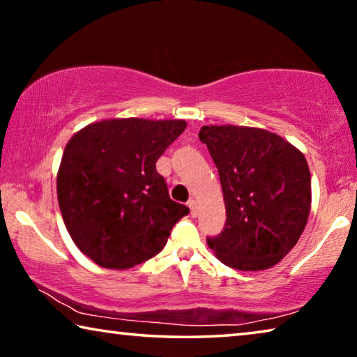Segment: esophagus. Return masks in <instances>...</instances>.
<instances>
[{
  "mask_svg": "<svg viewBox=\"0 0 357 357\" xmlns=\"http://www.w3.org/2000/svg\"><path fill=\"white\" fill-rule=\"evenodd\" d=\"M188 206L190 208V214H192V216L195 218V216H197V202L190 199V200L188 202Z\"/></svg>",
  "mask_w": 357,
  "mask_h": 357,
  "instance_id": "obj_1",
  "label": "esophagus"
}]
</instances>
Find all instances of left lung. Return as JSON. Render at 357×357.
<instances>
[{"mask_svg":"<svg viewBox=\"0 0 357 357\" xmlns=\"http://www.w3.org/2000/svg\"><path fill=\"white\" fill-rule=\"evenodd\" d=\"M199 138L218 167L227 214L208 246L231 268L273 267L297 245L308 220L311 178L303 154L262 128L205 126Z\"/></svg>","mask_w":357,"mask_h":357,"instance_id":"left-lung-1","label":"left lung"}]
</instances>
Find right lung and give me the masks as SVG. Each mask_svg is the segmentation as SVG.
<instances>
[{"label": "right lung", "mask_w": 357, "mask_h": 357, "mask_svg": "<svg viewBox=\"0 0 357 357\" xmlns=\"http://www.w3.org/2000/svg\"><path fill=\"white\" fill-rule=\"evenodd\" d=\"M185 126L107 119L68 141L56 174L60 211L75 245L100 267L126 270L154 257L189 213L155 169Z\"/></svg>", "instance_id": "right-lung-1"}]
</instances>
